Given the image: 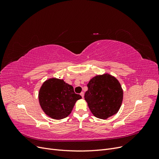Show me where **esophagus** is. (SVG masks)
<instances>
[{
    "label": "esophagus",
    "instance_id": "esophagus-1",
    "mask_svg": "<svg viewBox=\"0 0 159 159\" xmlns=\"http://www.w3.org/2000/svg\"><path fill=\"white\" fill-rule=\"evenodd\" d=\"M80 95H81V97H82V98H84V93L83 92V91H82V92H81V93H80Z\"/></svg>",
    "mask_w": 159,
    "mask_h": 159
}]
</instances>
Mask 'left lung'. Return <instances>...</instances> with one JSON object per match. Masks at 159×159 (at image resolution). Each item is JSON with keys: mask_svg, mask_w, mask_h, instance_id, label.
Wrapping results in <instances>:
<instances>
[{"mask_svg": "<svg viewBox=\"0 0 159 159\" xmlns=\"http://www.w3.org/2000/svg\"><path fill=\"white\" fill-rule=\"evenodd\" d=\"M84 98L95 117L107 119L117 113L121 106L123 90L118 80L109 74L97 75L88 84Z\"/></svg>", "mask_w": 159, "mask_h": 159, "instance_id": "8db88e82", "label": "left lung"}]
</instances>
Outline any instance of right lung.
<instances>
[{
	"instance_id": "right-lung-1",
	"label": "right lung",
	"mask_w": 159,
	"mask_h": 159,
	"mask_svg": "<svg viewBox=\"0 0 159 159\" xmlns=\"http://www.w3.org/2000/svg\"><path fill=\"white\" fill-rule=\"evenodd\" d=\"M80 99L81 96L75 93L73 86L64 80L55 78L46 80L38 92V100L43 111L56 120L68 117Z\"/></svg>"
}]
</instances>
